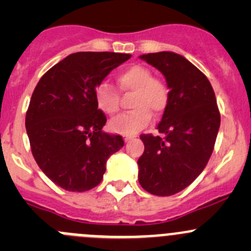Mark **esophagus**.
Wrapping results in <instances>:
<instances>
[{"label": "esophagus", "instance_id": "esophagus-1", "mask_svg": "<svg viewBox=\"0 0 251 251\" xmlns=\"http://www.w3.org/2000/svg\"><path fill=\"white\" fill-rule=\"evenodd\" d=\"M135 137H137V136H136V135H126L125 137H124V140H125V142H128V141L133 140Z\"/></svg>", "mask_w": 251, "mask_h": 251}]
</instances>
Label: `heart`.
<instances>
[{
    "label": "heart",
    "instance_id": "heart-1",
    "mask_svg": "<svg viewBox=\"0 0 251 251\" xmlns=\"http://www.w3.org/2000/svg\"><path fill=\"white\" fill-rule=\"evenodd\" d=\"M120 92L133 93L130 113L123 114L110 121L114 132L136 133L151 119V113L160 115L170 103V87L160 77L153 76L148 67L133 64L119 72L115 76ZM95 100L98 109L108 115H115L120 110V93L108 82H100L95 90Z\"/></svg>",
    "mask_w": 251,
    "mask_h": 251
}]
</instances>
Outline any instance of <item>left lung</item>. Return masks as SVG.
<instances>
[{"mask_svg":"<svg viewBox=\"0 0 251 251\" xmlns=\"http://www.w3.org/2000/svg\"><path fill=\"white\" fill-rule=\"evenodd\" d=\"M160 70L170 87V103L158 125L161 136L141 135L138 181L148 193L169 197L188 187L204 170L220 128V110L203 73L173 52L141 55Z\"/></svg>","mask_w":251,"mask_h":251,"instance_id":"1","label":"left lung"}]
</instances>
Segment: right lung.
<instances>
[{"label":"right lung","instance_id":"obj_1","mask_svg":"<svg viewBox=\"0 0 251 251\" xmlns=\"http://www.w3.org/2000/svg\"><path fill=\"white\" fill-rule=\"evenodd\" d=\"M130 58L126 53H73L37 82L25 127L37 165L60 188H95L102 181L108 158L123 148L121 136L102 130L107 116L96 104L95 90Z\"/></svg>","mask_w":251,"mask_h":251}]
</instances>
